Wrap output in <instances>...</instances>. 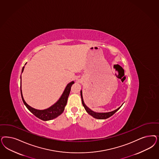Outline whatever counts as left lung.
Returning a JSON list of instances; mask_svg holds the SVG:
<instances>
[{
	"label": "left lung",
	"instance_id": "8db88e82",
	"mask_svg": "<svg viewBox=\"0 0 159 159\" xmlns=\"http://www.w3.org/2000/svg\"><path fill=\"white\" fill-rule=\"evenodd\" d=\"M81 99H82V105L84 106V107L85 108V109L86 110L87 112L90 115H91L92 116H93L94 118H96L98 119H107V118L111 117V116H112L113 115L117 112L118 110L121 107H120L119 108H118V109H116V110H114L112 112H105V113H101V112H94L92 111L91 109H90L89 108H88L87 107V105L85 104V103L84 102V100H83V98H82V91H81Z\"/></svg>",
	"mask_w": 159,
	"mask_h": 159
}]
</instances>
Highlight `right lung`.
Wrapping results in <instances>:
<instances>
[{
    "label": "right lung",
    "mask_w": 159,
    "mask_h": 159,
    "mask_svg": "<svg viewBox=\"0 0 159 159\" xmlns=\"http://www.w3.org/2000/svg\"><path fill=\"white\" fill-rule=\"evenodd\" d=\"M26 64V63L25 64V65ZM24 68H25V67H23L21 73L23 72ZM20 79L21 84V77H20ZM74 84V81H72V82H70L69 84H68L67 87L64 89V91L62 93L61 97L58 99V101H57V102L55 103L54 105H52L50 108L44 109V110H39V109H36L34 108H32L25 102L23 97V94H22L21 84L20 91L21 98H22L23 102L27 108L34 115H35L37 118H39L44 121L50 120H52L54 118L58 117L59 115H60L62 113L64 112L65 107L67 105V99H68V98L69 96V94L70 93L71 88L72 84Z\"/></svg>",
    "instance_id": "add662e5"
}]
</instances>
